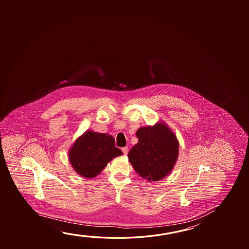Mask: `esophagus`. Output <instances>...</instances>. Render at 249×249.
<instances>
[{"label": "esophagus", "mask_w": 249, "mask_h": 249, "mask_svg": "<svg viewBox=\"0 0 249 249\" xmlns=\"http://www.w3.org/2000/svg\"><path fill=\"white\" fill-rule=\"evenodd\" d=\"M122 150H123V154H124V155H127V154H128V147H123V149H122Z\"/></svg>", "instance_id": "esophagus-1"}]
</instances>
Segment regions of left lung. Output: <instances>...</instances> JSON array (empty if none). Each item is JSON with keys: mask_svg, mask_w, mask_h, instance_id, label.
Wrapping results in <instances>:
<instances>
[{"mask_svg": "<svg viewBox=\"0 0 249 249\" xmlns=\"http://www.w3.org/2000/svg\"><path fill=\"white\" fill-rule=\"evenodd\" d=\"M136 136L138 142L127 155L135 172L149 182L168 176L179 156V142L171 128L159 121L140 127Z\"/></svg>", "mask_w": 249, "mask_h": 249, "instance_id": "1", "label": "left lung"}]
</instances>
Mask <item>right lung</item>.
Here are the masks:
<instances>
[{"label":"right lung","mask_w":249,"mask_h":249,"mask_svg":"<svg viewBox=\"0 0 249 249\" xmlns=\"http://www.w3.org/2000/svg\"><path fill=\"white\" fill-rule=\"evenodd\" d=\"M115 147L112 135L87 130L79 136L69 150V159L79 176L92 179L115 157L123 155Z\"/></svg>","instance_id":"obj_1"}]
</instances>
